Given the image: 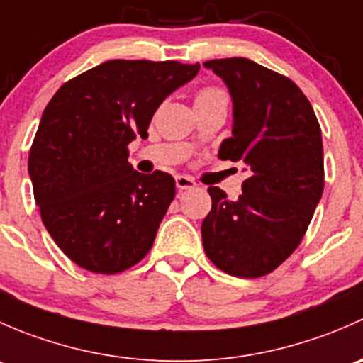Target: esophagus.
<instances>
[{"label": "esophagus", "instance_id": "obj_1", "mask_svg": "<svg viewBox=\"0 0 363 363\" xmlns=\"http://www.w3.org/2000/svg\"><path fill=\"white\" fill-rule=\"evenodd\" d=\"M175 186H177V189H195L196 188V182L193 181L191 177H188V175H177L175 177Z\"/></svg>", "mask_w": 363, "mask_h": 363}]
</instances>
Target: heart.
Listing matches in <instances>:
<instances>
[{
    "mask_svg": "<svg viewBox=\"0 0 363 363\" xmlns=\"http://www.w3.org/2000/svg\"><path fill=\"white\" fill-rule=\"evenodd\" d=\"M219 94H225V93H223V91H219V89H214V87H205V89H202L199 94H196V100H203V98L219 96Z\"/></svg>",
    "mask_w": 363,
    "mask_h": 363,
    "instance_id": "obj_1",
    "label": "heart"
}]
</instances>
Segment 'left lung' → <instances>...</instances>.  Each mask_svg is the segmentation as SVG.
Returning a JSON list of instances; mask_svg holds the SVG:
<instances>
[{
	"label": "left lung",
	"mask_w": 363,
	"mask_h": 363,
	"mask_svg": "<svg viewBox=\"0 0 363 363\" xmlns=\"http://www.w3.org/2000/svg\"><path fill=\"white\" fill-rule=\"evenodd\" d=\"M228 86L232 137L219 158L242 161L250 177L228 200L208 188L212 208L202 223L205 255L223 272L262 277L302 242L325 186L321 128L294 80L246 57L205 61Z\"/></svg>",
	"instance_id": "8db88e82"
}]
</instances>
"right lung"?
Listing matches in <instances>:
<instances>
[{
    "instance_id": "add662e5",
    "label": "right lung",
    "mask_w": 363,
    "mask_h": 363,
    "mask_svg": "<svg viewBox=\"0 0 363 363\" xmlns=\"http://www.w3.org/2000/svg\"><path fill=\"white\" fill-rule=\"evenodd\" d=\"M199 69L107 61L65 82L43 111L28 160L33 193L47 232L82 269L119 274L152 247L175 181L133 170L128 144L147 138L161 101Z\"/></svg>"
}]
</instances>
